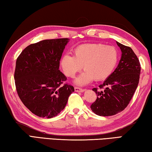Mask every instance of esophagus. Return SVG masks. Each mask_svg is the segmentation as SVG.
Segmentation results:
<instances>
[{
	"mask_svg": "<svg viewBox=\"0 0 152 152\" xmlns=\"http://www.w3.org/2000/svg\"><path fill=\"white\" fill-rule=\"evenodd\" d=\"M75 91H77V92H83V91H84V89L78 88V87H75Z\"/></svg>",
	"mask_w": 152,
	"mask_h": 152,
	"instance_id": "1",
	"label": "esophagus"
}]
</instances>
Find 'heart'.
I'll use <instances>...</instances> for the list:
<instances>
[{
    "label": "heart",
    "instance_id": "b5f03b06",
    "mask_svg": "<svg viewBox=\"0 0 152 152\" xmlns=\"http://www.w3.org/2000/svg\"><path fill=\"white\" fill-rule=\"evenodd\" d=\"M118 61L115 47L101 43L80 44L73 50V56L69 54L61 57L60 64L64 73L73 77L83 66L85 72L75 79L78 85H86L94 80L102 81L113 73Z\"/></svg>",
    "mask_w": 152,
    "mask_h": 152
}]
</instances>
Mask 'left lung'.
<instances>
[{
	"mask_svg": "<svg viewBox=\"0 0 152 152\" xmlns=\"http://www.w3.org/2000/svg\"><path fill=\"white\" fill-rule=\"evenodd\" d=\"M122 54L115 70L99 86L100 89L94 88L97 99L90 108L97 115L113 116L123 111L130 102L137 88L141 65L130 47L116 42Z\"/></svg>",
	"mask_w": 152,
	"mask_h": 152,
	"instance_id": "left-lung-1",
	"label": "left lung"
}]
</instances>
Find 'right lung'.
<instances>
[{
  "mask_svg": "<svg viewBox=\"0 0 152 152\" xmlns=\"http://www.w3.org/2000/svg\"><path fill=\"white\" fill-rule=\"evenodd\" d=\"M68 38L44 39L27 46L16 61L14 79L22 102L42 118L58 115L74 91L73 86L59 70Z\"/></svg>",
  "mask_w": 152,
  "mask_h": 152,
  "instance_id": "right-lung-1",
  "label": "right lung"
}]
</instances>
